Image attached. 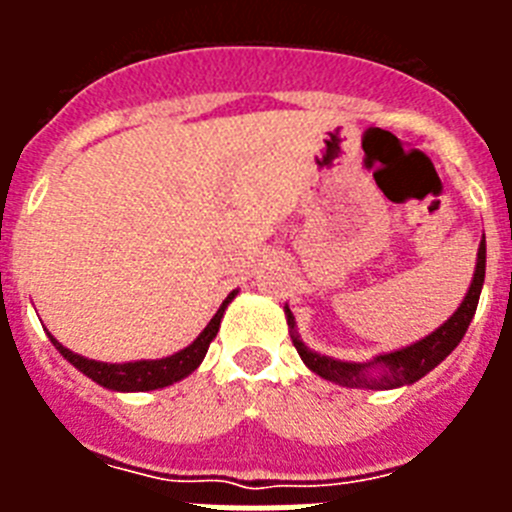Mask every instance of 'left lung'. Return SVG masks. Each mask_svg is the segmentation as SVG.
Instances as JSON below:
<instances>
[{
	"label": "left lung",
	"instance_id": "1",
	"mask_svg": "<svg viewBox=\"0 0 512 512\" xmlns=\"http://www.w3.org/2000/svg\"><path fill=\"white\" fill-rule=\"evenodd\" d=\"M485 261H487V248L485 238L479 243L477 253V271H474V279L469 284V292L464 297V302L459 305V310L451 315L436 333L425 336L423 341L413 343V346L402 348V351H392V354L377 356L374 361H366V364H351V361H336L330 356H320L315 351L305 346L300 338L295 336V318L289 307L287 312V325L292 328V343H295L297 354L302 356L312 372L320 374L323 379L330 382L343 384V387H361V390H395L402 384H413L420 377L436 369L446 356L459 346V341L467 333L469 323H472L474 312H477L479 292H482V282H485Z\"/></svg>",
	"mask_w": 512,
	"mask_h": 512
}]
</instances>
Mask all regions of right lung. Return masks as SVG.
<instances>
[{
	"mask_svg": "<svg viewBox=\"0 0 512 512\" xmlns=\"http://www.w3.org/2000/svg\"><path fill=\"white\" fill-rule=\"evenodd\" d=\"M235 292H230L228 300L220 305V310L215 312V318L207 323V328L202 330L197 341L189 343L184 351L174 356H166V359H156V361H130V364H104V361H92L84 359V356L74 354L66 346L56 341L51 336L53 346L61 351V356L66 361L79 369L81 374H87L92 382L102 384L107 390H117V392H146V390H158V387H169V384L179 382L187 374H192L197 366L202 364L205 359L207 348H210L212 338L217 336V328H220V320H223V312L228 307V302L233 300Z\"/></svg>",
	"mask_w": 512,
	"mask_h": 512,
	"instance_id": "obj_1",
	"label": "right lung"
}]
</instances>
